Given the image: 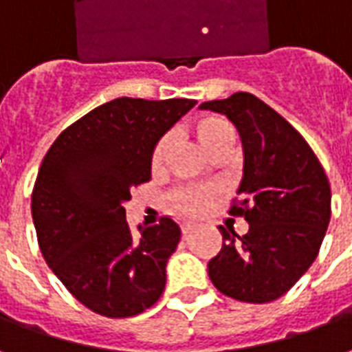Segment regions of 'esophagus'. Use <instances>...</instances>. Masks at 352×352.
<instances>
[{
    "label": "esophagus",
    "instance_id": "1",
    "mask_svg": "<svg viewBox=\"0 0 352 352\" xmlns=\"http://www.w3.org/2000/svg\"><path fill=\"white\" fill-rule=\"evenodd\" d=\"M194 230H196V226H194L192 222H184L183 224V234H190Z\"/></svg>",
    "mask_w": 352,
    "mask_h": 352
}]
</instances>
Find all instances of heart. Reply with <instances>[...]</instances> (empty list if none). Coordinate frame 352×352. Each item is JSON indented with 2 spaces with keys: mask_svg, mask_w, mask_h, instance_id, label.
Returning a JSON list of instances; mask_svg holds the SVG:
<instances>
[{
  "mask_svg": "<svg viewBox=\"0 0 352 352\" xmlns=\"http://www.w3.org/2000/svg\"><path fill=\"white\" fill-rule=\"evenodd\" d=\"M198 139L199 143L204 145V148L209 151L211 146L221 145V143H234L236 133H234V128L226 120L217 118V116H209V118H204L198 124ZM171 141H173V135H166L158 143L153 156L154 166H162L164 164L169 153ZM204 206H206V198L201 194H198V192H190V194L181 196V207H183L184 211H188V213H198V211L204 209Z\"/></svg>",
  "mask_w": 352,
  "mask_h": 352,
  "instance_id": "1",
  "label": "heart"
}]
</instances>
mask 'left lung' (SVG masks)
Returning <instances> with one entry per match:
<instances>
[{"instance_id":"obj_1","label":"left lung","mask_w":352,"mask_h":352,"mask_svg":"<svg viewBox=\"0 0 352 352\" xmlns=\"http://www.w3.org/2000/svg\"><path fill=\"white\" fill-rule=\"evenodd\" d=\"M236 126L243 148L237 186L249 232L219 228L224 245L207 272L222 294L273 302L315 262L330 222V184L305 139L270 105L247 92L201 103ZM245 209L243 210V207Z\"/></svg>"}]
</instances>
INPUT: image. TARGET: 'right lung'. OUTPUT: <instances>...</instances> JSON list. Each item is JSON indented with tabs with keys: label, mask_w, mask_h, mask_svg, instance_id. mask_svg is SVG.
I'll use <instances>...</instances> for the list:
<instances>
[{
	"label": "right lung",
	"mask_w": 352,
	"mask_h": 352,
	"mask_svg": "<svg viewBox=\"0 0 352 352\" xmlns=\"http://www.w3.org/2000/svg\"><path fill=\"white\" fill-rule=\"evenodd\" d=\"M198 101L116 98L62 131L43 160L34 194L37 241L64 287L111 318L158 302L181 228L171 219L130 232L124 204L151 181L153 154Z\"/></svg>",
	"instance_id": "right-lung-1"
}]
</instances>
